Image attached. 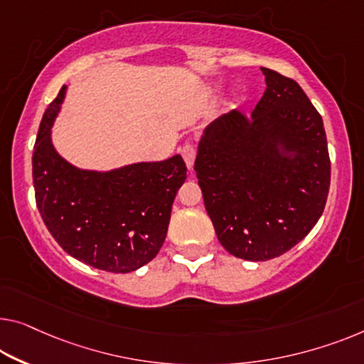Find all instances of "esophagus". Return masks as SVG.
<instances>
[{"mask_svg":"<svg viewBox=\"0 0 364 364\" xmlns=\"http://www.w3.org/2000/svg\"><path fill=\"white\" fill-rule=\"evenodd\" d=\"M181 155H183L184 161H186V166H188V170H193L194 159H196V149H194L191 144H186V145H183V149H181Z\"/></svg>","mask_w":364,"mask_h":364,"instance_id":"obj_1","label":"esophagus"}]
</instances>
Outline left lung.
<instances>
[{"label": "left lung", "mask_w": 364, "mask_h": 364, "mask_svg": "<svg viewBox=\"0 0 364 364\" xmlns=\"http://www.w3.org/2000/svg\"><path fill=\"white\" fill-rule=\"evenodd\" d=\"M262 72L267 90L252 116L234 109L210 122L194 161L220 245L248 262L299 243L321 219L330 188L322 116L294 80Z\"/></svg>", "instance_id": "obj_1"}]
</instances>
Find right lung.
<instances>
[{
	"mask_svg": "<svg viewBox=\"0 0 364 364\" xmlns=\"http://www.w3.org/2000/svg\"><path fill=\"white\" fill-rule=\"evenodd\" d=\"M67 86L43 112L32 155L36 203L65 252L90 267L130 273L164 245L171 205L186 180L181 155L111 171L81 170L57 154L52 126Z\"/></svg>",
	"mask_w": 364,
	"mask_h": 364,
	"instance_id": "add662e5",
	"label": "right lung"
}]
</instances>
